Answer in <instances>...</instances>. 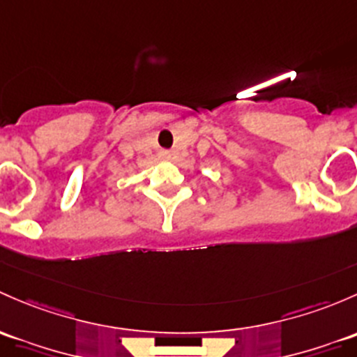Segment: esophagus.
I'll return each instance as SVG.
<instances>
[{
  "label": "esophagus",
  "mask_w": 357,
  "mask_h": 357,
  "mask_svg": "<svg viewBox=\"0 0 357 357\" xmlns=\"http://www.w3.org/2000/svg\"><path fill=\"white\" fill-rule=\"evenodd\" d=\"M160 157H162V159L169 160V159H171V152H167V150H162V152H160Z\"/></svg>",
  "instance_id": "esophagus-1"
}]
</instances>
